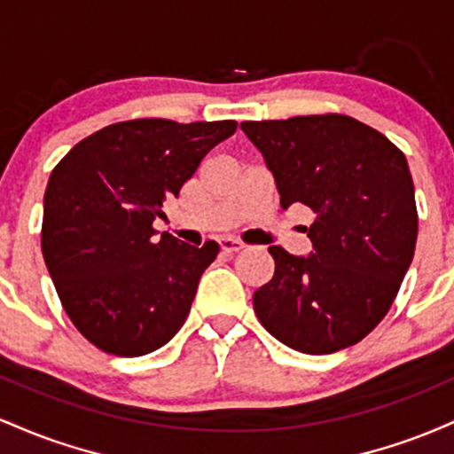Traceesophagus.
<instances>
[{"instance_id":"34e87169","label":"esophagus","mask_w":454,"mask_h":454,"mask_svg":"<svg viewBox=\"0 0 454 454\" xmlns=\"http://www.w3.org/2000/svg\"><path fill=\"white\" fill-rule=\"evenodd\" d=\"M220 247L223 254H237V252H241L245 245L232 237H223V239H220Z\"/></svg>"}]
</instances>
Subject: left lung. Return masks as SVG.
I'll return each instance as SVG.
<instances>
[{
	"instance_id": "1",
	"label": "left lung",
	"mask_w": 454,
	"mask_h": 454,
	"mask_svg": "<svg viewBox=\"0 0 454 454\" xmlns=\"http://www.w3.org/2000/svg\"><path fill=\"white\" fill-rule=\"evenodd\" d=\"M275 176L281 209L314 211L309 256L269 247L275 273L254 311L275 340L331 354L367 337L388 314L414 258L419 213L408 160L348 114L243 121Z\"/></svg>"
}]
</instances>
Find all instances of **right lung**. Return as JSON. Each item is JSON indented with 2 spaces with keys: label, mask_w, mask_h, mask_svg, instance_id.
Segmentation results:
<instances>
[{
  "label": "right lung",
  "mask_w": 454,
  "mask_h": 454,
  "mask_svg": "<svg viewBox=\"0 0 454 454\" xmlns=\"http://www.w3.org/2000/svg\"><path fill=\"white\" fill-rule=\"evenodd\" d=\"M237 121L132 119L82 138L51 173L43 256L67 317L114 356H143L184 326L220 245L158 239L153 220Z\"/></svg>",
  "instance_id": "obj_1"
}]
</instances>
